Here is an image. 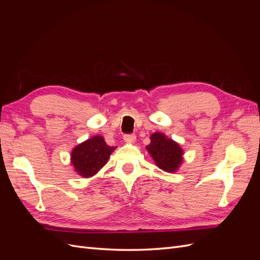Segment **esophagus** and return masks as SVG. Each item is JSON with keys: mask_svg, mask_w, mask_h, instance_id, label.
I'll list each match as a JSON object with an SVG mask.
<instances>
[{"mask_svg": "<svg viewBox=\"0 0 260 260\" xmlns=\"http://www.w3.org/2000/svg\"><path fill=\"white\" fill-rule=\"evenodd\" d=\"M123 140H124V142L132 143V142H135V141H136V136L135 135H124Z\"/></svg>", "mask_w": 260, "mask_h": 260, "instance_id": "obj_1", "label": "esophagus"}]
</instances>
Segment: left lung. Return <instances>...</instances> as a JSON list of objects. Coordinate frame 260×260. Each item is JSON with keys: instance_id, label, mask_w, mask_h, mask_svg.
<instances>
[{"instance_id": "obj_1", "label": "left lung", "mask_w": 260, "mask_h": 260, "mask_svg": "<svg viewBox=\"0 0 260 260\" xmlns=\"http://www.w3.org/2000/svg\"><path fill=\"white\" fill-rule=\"evenodd\" d=\"M156 165L164 171L175 172L182 162L183 152L178 143L167 139L162 133H154L151 143L146 146Z\"/></svg>"}]
</instances>
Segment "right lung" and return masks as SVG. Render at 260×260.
<instances>
[{
	"label": "right lung",
	"mask_w": 260,
	"mask_h": 260,
	"mask_svg": "<svg viewBox=\"0 0 260 260\" xmlns=\"http://www.w3.org/2000/svg\"><path fill=\"white\" fill-rule=\"evenodd\" d=\"M115 148L107 145L103 137H93L74 148L72 164L83 178L92 177L104 166Z\"/></svg>",
	"instance_id": "obj_1"
}]
</instances>
